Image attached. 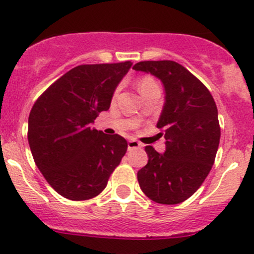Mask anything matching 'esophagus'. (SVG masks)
<instances>
[{
  "label": "esophagus",
  "instance_id": "1",
  "mask_svg": "<svg viewBox=\"0 0 254 254\" xmlns=\"http://www.w3.org/2000/svg\"><path fill=\"white\" fill-rule=\"evenodd\" d=\"M141 143H139L138 140H135V139H131V140L127 141V149L129 150H132V149H139L141 148Z\"/></svg>",
  "mask_w": 254,
  "mask_h": 254
}]
</instances>
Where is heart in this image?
Returning <instances> with one entry per match:
<instances>
[{
  "label": "heart",
  "instance_id": "heart-1",
  "mask_svg": "<svg viewBox=\"0 0 254 254\" xmlns=\"http://www.w3.org/2000/svg\"><path fill=\"white\" fill-rule=\"evenodd\" d=\"M155 85H156V82L154 81L151 77L145 76V77H141V79L139 80L138 84H136V86H138L139 92H140V94H143V92H145L146 90L150 89V87H153V86H155Z\"/></svg>",
  "mask_w": 254,
  "mask_h": 254
}]
</instances>
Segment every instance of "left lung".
Listing matches in <instances>:
<instances>
[{
  "instance_id": "8db88e82",
  "label": "left lung",
  "mask_w": 254,
  "mask_h": 254,
  "mask_svg": "<svg viewBox=\"0 0 254 254\" xmlns=\"http://www.w3.org/2000/svg\"><path fill=\"white\" fill-rule=\"evenodd\" d=\"M132 68L158 77L165 90L156 124L165 151L145 146L149 160L138 172L139 186L154 202L178 204L195 193L214 164L220 139L217 105L209 90L175 61H141Z\"/></svg>"
}]
</instances>
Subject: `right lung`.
Segmentation results:
<instances>
[{"mask_svg":"<svg viewBox=\"0 0 254 254\" xmlns=\"http://www.w3.org/2000/svg\"><path fill=\"white\" fill-rule=\"evenodd\" d=\"M132 64L80 65L56 80L28 116V144L47 183L64 198L86 200L100 194L122 162L127 143L92 127L110 108L116 86Z\"/></svg>","mask_w":254,"mask_h":254,"instance_id":"right-lung-1","label":"right lung"}]
</instances>
